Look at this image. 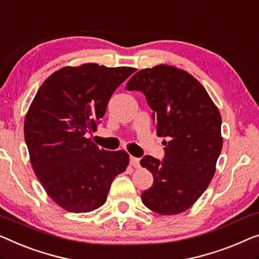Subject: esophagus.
<instances>
[{
  "label": "esophagus",
  "instance_id": "34e87169",
  "mask_svg": "<svg viewBox=\"0 0 259 259\" xmlns=\"http://www.w3.org/2000/svg\"><path fill=\"white\" fill-rule=\"evenodd\" d=\"M130 163L132 164L133 167L138 168L139 166H140V160H139V157H136V156H130Z\"/></svg>",
  "mask_w": 259,
  "mask_h": 259
}]
</instances>
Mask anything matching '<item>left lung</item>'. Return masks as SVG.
Masks as SVG:
<instances>
[{
    "label": "left lung",
    "instance_id": "8db88e82",
    "mask_svg": "<svg viewBox=\"0 0 259 259\" xmlns=\"http://www.w3.org/2000/svg\"><path fill=\"white\" fill-rule=\"evenodd\" d=\"M126 89L144 93L153 110L156 134L167 139L162 142V160L151 155L140 160L154 179L141 200L161 215L185 211L205 192L215 174L222 149L220 112L203 86L174 66L138 71Z\"/></svg>",
    "mask_w": 259,
    "mask_h": 259
}]
</instances>
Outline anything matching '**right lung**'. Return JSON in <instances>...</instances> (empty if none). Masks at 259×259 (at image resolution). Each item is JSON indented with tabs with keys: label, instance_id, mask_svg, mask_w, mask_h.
Masks as SVG:
<instances>
[{
	"label": "right lung",
	"instance_id": "right-lung-1",
	"mask_svg": "<svg viewBox=\"0 0 259 259\" xmlns=\"http://www.w3.org/2000/svg\"><path fill=\"white\" fill-rule=\"evenodd\" d=\"M134 71L92 63L63 67L47 78L30 105L24 121L30 161L49 196L67 211L99 208L128 164L126 152L100 149L88 136Z\"/></svg>",
	"mask_w": 259,
	"mask_h": 259
}]
</instances>
